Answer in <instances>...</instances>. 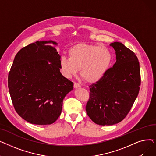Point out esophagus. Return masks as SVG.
<instances>
[{
    "mask_svg": "<svg viewBox=\"0 0 156 156\" xmlns=\"http://www.w3.org/2000/svg\"><path fill=\"white\" fill-rule=\"evenodd\" d=\"M80 87H81V85L78 83H74V88H79Z\"/></svg>",
    "mask_w": 156,
    "mask_h": 156,
    "instance_id": "34e87169",
    "label": "esophagus"
}]
</instances>
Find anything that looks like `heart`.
I'll return each mask as SVG.
<instances>
[{"mask_svg": "<svg viewBox=\"0 0 156 156\" xmlns=\"http://www.w3.org/2000/svg\"><path fill=\"white\" fill-rule=\"evenodd\" d=\"M69 58L62 56L59 66L62 75L71 78L79 71L81 77L88 83L100 80L108 71L112 59L109 49L91 44H80L68 51Z\"/></svg>", "mask_w": 156, "mask_h": 156, "instance_id": "b5f03b06", "label": "heart"}]
</instances>
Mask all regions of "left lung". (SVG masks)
I'll return each mask as SVG.
<instances>
[{
  "mask_svg": "<svg viewBox=\"0 0 156 156\" xmlns=\"http://www.w3.org/2000/svg\"><path fill=\"white\" fill-rule=\"evenodd\" d=\"M116 61L104 76L90 86L86 105L95 123L109 126L123 119L132 109L140 85V64L135 53L121 42L111 43Z\"/></svg>",
  "mask_w": 156,
  "mask_h": 156,
  "instance_id": "left-lung-1",
  "label": "left lung"
}]
</instances>
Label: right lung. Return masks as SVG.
<instances>
[{
  "label": "right lung",
  "instance_id": "obj_1",
  "mask_svg": "<svg viewBox=\"0 0 156 156\" xmlns=\"http://www.w3.org/2000/svg\"><path fill=\"white\" fill-rule=\"evenodd\" d=\"M57 45L54 41L47 40L23 47L16 55L8 75L14 109L31 124L54 122L61 113L63 99L73 89V83L60 72Z\"/></svg>",
  "mask_w": 156,
  "mask_h": 156
}]
</instances>
